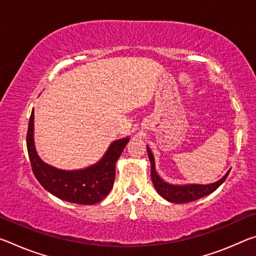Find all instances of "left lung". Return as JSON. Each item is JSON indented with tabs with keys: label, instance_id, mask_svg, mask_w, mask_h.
<instances>
[{
	"label": "left lung",
	"instance_id": "1",
	"mask_svg": "<svg viewBox=\"0 0 256 256\" xmlns=\"http://www.w3.org/2000/svg\"><path fill=\"white\" fill-rule=\"evenodd\" d=\"M148 150V156L151 162V180L154 185L157 192L162 196L164 198H166L167 201L172 203H188L198 200L203 196H208L219 188L224 180H226L227 176L229 174V170L227 174L224 175L222 180H216V183L208 184V185H200V184H190V185H172L168 184L166 182H164L160 178L159 175L157 174L154 168V159L152 152L149 149V146H146Z\"/></svg>",
	"mask_w": 256,
	"mask_h": 256
}]
</instances>
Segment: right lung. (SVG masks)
I'll return each instance as SVG.
<instances>
[{
	"mask_svg": "<svg viewBox=\"0 0 256 256\" xmlns=\"http://www.w3.org/2000/svg\"><path fill=\"white\" fill-rule=\"evenodd\" d=\"M130 138L112 142L100 162L80 170H60L42 162L34 144V110L29 118L27 149L32 172L42 188L60 200L96 204L105 198L115 180V164Z\"/></svg>",
	"mask_w": 256,
	"mask_h": 256,
	"instance_id": "add662e5",
	"label": "right lung"
}]
</instances>
